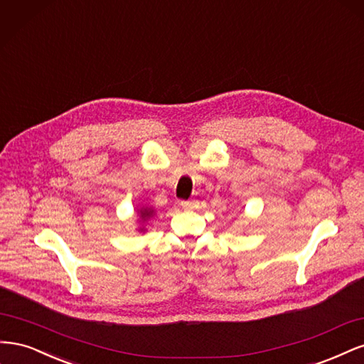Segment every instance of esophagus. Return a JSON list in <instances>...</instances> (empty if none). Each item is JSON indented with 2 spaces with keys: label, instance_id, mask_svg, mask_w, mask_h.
Here are the masks:
<instances>
[{
  "label": "esophagus",
  "instance_id": "obj_1",
  "mask_svg": "<svg viewBox=\"0 0 364 364\" xmlns=\"http://www.w3.org/2000/svg\"><path fill=\"white\" fill-rule=\"evenodd\" d=\"M181 206H182V209H196L197 206H199V203H197L196 200H185V202H181Z\"/></svg>",
  "mask_w": 364,
  "mask_h": 364
}]
</instances>
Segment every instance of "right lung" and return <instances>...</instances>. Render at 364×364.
Instances as JSON below:
<instances>
[{"instance_id":"right-lung-1","label":"right lung","mask_w":364,"mask_h":364,"mask_svg":"<svg viewBox=\"0 0 364 364\" xmlns=\"http://www.w3.org/2000/svg\"><path fill=\"white\" fill-rule=\"evenodd\" d=\"M136 214H138V220H136L138 229L136 230H138V232H141V234H144L146 230H147L149 222H150L153 217H155L156 211H155V208H153V206L144 205V206H139L136 209Z\"/></svg>"}]
</instances>
